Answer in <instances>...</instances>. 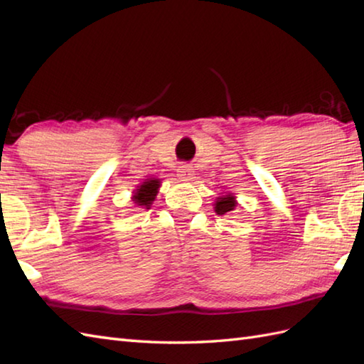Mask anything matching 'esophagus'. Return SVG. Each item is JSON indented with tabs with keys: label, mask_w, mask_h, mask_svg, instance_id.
Segmentation results:
<instances>
[{
	"label": "esophagus",
	"mask_w": 364,
	"mask_h": 364,
	"mask_svg": "<svg viewBox=\"0 0 364 364\" xmlns=\"http://www.w3.org/2000/svg\"><path fill=\"white\" fill-rule=\"evenodd\" d=\"M177 176L183 181H190L193 179V176H195V171H193V168L190 165H181L177 168Z\"/></svg>",
	"instance_id": "esophagus-1"
}]
</instances>
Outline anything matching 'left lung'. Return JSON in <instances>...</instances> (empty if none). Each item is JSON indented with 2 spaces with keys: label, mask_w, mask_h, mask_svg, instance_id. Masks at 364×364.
I'll return each instance as SVG.
<instances>
[{
  "label": "left lung",
  "mask_w": 364,
  "mask_h": 364,
  "mask_svg": "<svg viewBox=\"0 0 364 364\" xmlns=\"http://www.w3.org/2000/svg\"><path fill=\"white\" fill-rule=\"evenodd\" d=\"M235 207H237L235 196H232L230 193H229V195L221 196V198H218L215 200V212L218 215H225L228 212H232V210Z\"/></svg>",
  "instance_id": "obj_1"
}]
</instances>
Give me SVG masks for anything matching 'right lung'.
Returning a JSON list of instances; mask_svg holds the SVG:
<instances>
[{"instance_id": "1", "label": "right lung", "mask_w": 364, "mask_h": 364, "mask_svg": "<svg viewBox=\"0 0 364 364\" xmlns=\"http://www.w3.org/2000/svg\"><path fill=\"white\" fill-rule=\"evenodd\" d=\"M160 187V181L159 179H148L146 182H143L139 185V188L135 190L132 200L136 205H141L144 208H149L152 200L156 199L157 193Z\"/></svg>"}]
</instances>
